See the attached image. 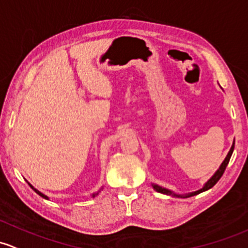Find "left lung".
<instances>
[{
    "label": "left lung",
    "instance_id": "obj_1",
    "mask_svg": "<svg viewBox=\"0 0 248 248\" xmlns=\"http://www.w3.org/2000/svg\"><path fill=\"white\" fill-rule=\"evenodd\" d=\"M233 151H234V142H233V145H232L231 150H229V152H228L227 157H226L225 160H223V163L221 164V166H220V168H218V170L216 171L215 173H214V176L212 177V178H210L209 181H208L207 183L204 184V186H203L202 189L197 190V191L191 192V194H187V195H177V194H174V192L170 191V190L165 189V187H161V186H157V184H152V186H153V189H155V191L160 192V194L172 195V196H176V197H191V196H195V195H199V194H201V192L205 191V190H209L210 187H213L214 186H215V184L217 183V182H218V179H220L221 177H222L223 172H225L226 168H227V165H228V163H229V159H231V157H232V153H233Z\"/></svg>",
    "mask_w": 248,
    "mask_h": 248
}]
</instances>
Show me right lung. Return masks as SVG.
<instances>
[{"instance_id": "1", "label": "right lung", "mask_w": 248, "mask_h": 248, "mask_svg": "<svg viewBox=\"0 0 248 248\" xmlns=\"http://www.w3.org/2000/svg\"><path fill=\"white\" fill-rule=\"evenodd\" d=\"M30 186H31V184H30ZM31 187H32V189H33V190H34V191L36 192V194H38V195H40V196H41V197H44V199L48 200V197H47V196H45V195H44V194H41V192H40V191H38V190H36V189H34V187H33L32 186H31ZM96 195H98V192H95V194H93V197H95V196H96Z\"/></svg>"}]
</instances>
